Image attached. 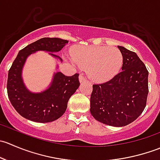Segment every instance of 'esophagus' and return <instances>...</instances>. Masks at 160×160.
Listing matches in <instances>:
<instances>
[{
    "mask_svg": "<svg viewBox=\"0 0 160 160\" xmlns=\"http://www.w3.org/2000/svg\"><path fill=\"white\" fill-rule=\"evenodd\" d=\"M79 80H80V83H82V82H83V81H85V80H86V78L83 77V74H80V75L79 76Z\"/></svg>",
    "mask_w": 160,
    "mask_h": 160,
    "instance_id": "1",
    "label": "esophagus"
}]
</instances>
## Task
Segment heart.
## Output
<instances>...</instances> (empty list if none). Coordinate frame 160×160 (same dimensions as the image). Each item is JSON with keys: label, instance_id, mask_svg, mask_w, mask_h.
<instances>
[{"label": "heart", "instance_id": "b5f03b06", "mask_svg": "<svg viewBox=\"0 0 160 160\" xmlns=\"http://www.w3.org/2000/svg\"><path fill=\"white\" fill-rule=\"evenodd\" d=\"M72 56L76 63L88 68L89 77L97 83L112 79L123 63L122 52L115 47L80 46L72 52Z\"/></svg>", "mask_w": 160, "mask_h": 160}]
</instances>
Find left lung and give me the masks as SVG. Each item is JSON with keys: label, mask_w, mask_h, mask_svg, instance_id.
<instances>
[{"label": "left lung", "mask_w": 160, "mask_h": 160, "mask_svg": "<svg viewBox=\"0 0 160 160\" xmlns=\"http://www.w3.org/2000/svg\"><path fill=\"white\" fill-rule=\"evenodd\" d=\"M118 48L123 56L122 71L106 83L93 85L90 111L104 125L123 127L136 120L146 108L149 72L136 53Z\"/></svg>", "instance_id": "obj_1"}]
</instances>
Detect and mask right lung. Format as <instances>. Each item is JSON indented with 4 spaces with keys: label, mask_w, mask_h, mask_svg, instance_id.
Returning a JSON list of instances; mask_svg holds the SVG:
<instances>
[{
    "label": "right lung",
    "mask_w": 160,
    "mask_h": 160,
    "mask_svg": "<svg viewBox=\"0 0 160 160\" xmlns=\"http://www.w3.org/2000/svg\"><path fill=\"white\" fill-rule=\"evenodd\" d=\"M68 42L59 38H40L20 50L13 62L8 77V95L14 109L25 118L46 123L59 118L65 113L69 99L80 86L79 74L68 77L61 72H55L48 88L35 93L25 85L22 70L27 58L38 51L48 52L62 62V59L54 53L60 51Z\"/></svg>",
    "instance_id": "obj_1"
}]
</instances>
